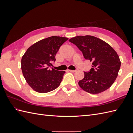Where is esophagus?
Masks as SVG:
<instances>
[{
    "label": "esophagus",
    "mask_w": 133,
    "mask_h": 133,
    "mask_svg": "<svg viewBox=\"0 0 133 133\" xmlns=\"http://www.w3.org/2000/svg\"><path fill=\"white\" fill-rule=\"evenodd\" d=\"M68 71L71 72V73H74V72L76 71V70H68Z\"/></svg>",
    "instance_id": "1"
}]
</instances>
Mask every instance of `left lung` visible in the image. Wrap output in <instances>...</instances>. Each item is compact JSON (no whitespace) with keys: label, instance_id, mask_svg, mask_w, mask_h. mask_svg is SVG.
Returning a JSON list of instances; mask_svg holds the SVG:
<instances>
[{"label":"left lung","instance_id":"1","mask_svg":"<svg viewBox=\"0 0 133 133\" xmlns=\"http://www.w3.org/2000/svg\"><path fill=\"white\" fill-rule=\"evenodd\" d=\"M82 51L85 59L92 62L89 72L78 83L83 90L96 94L109 89L117 78L121 65L119 57L109 44L91 35L76 36L69 39Z\"/></svg>","mask_w":133,"mask_h":133}]
</instances>
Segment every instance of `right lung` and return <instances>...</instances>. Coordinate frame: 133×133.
<instances>
[{"label": "right lung", "instance_id": "add662e5", "mask_svg": "<svg viewBox=\"0 0 133 133\" xmlns=\"http://www.w3.org/2000/svg\"><path fill=\"white\" fill-rule=\"evenodd\" d=\"M68 38L52 36L31 45L21 60V69L26 82L34 91L46 93L57 88L65 71H58L49 66L55 60L60 46Z\"/></svg>", "mask_w": 133, "mask_h": 133}]
</instances>
